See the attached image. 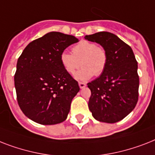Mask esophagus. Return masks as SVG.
Returning <instances> with one entry per match:
<instances>
[{"instance_id": "34e87169", "label": "esophagus", "mask_w": 155, "mask_h": 155, "mask_svg": "<svg viewBox=\"0 0 155 155\" xmlns=\"http://www.w3.org/2000/svg\"><path fill=\"white\" fill-rule=\"evenodd\" d=\"M79 86H80V88H84L86 87V84L84 82H79Z\"/></svg>"}]
</instances>
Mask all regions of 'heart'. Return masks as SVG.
Segmentation results:
<instances>
[{
    "label": "heart",
    "instance_id": "heart-1",
    "mask_svg": "<svg viewBox=\"0 0 155 155\" xmlns=\"http://www.w3.org/2000/svg\"><path fill=\"white\" fill-rule=\"evenodd\" d=\"M71 52L72 54L63 51L60 62L67 73L71 75H75L82 65L83 68L76 75L78 80H87L94 75L99 76L104 73L107 66V51L95 42L80 41L72 47Z\"/></svg>",
    "mask_w": 155,
    "mask_h": 155
}]
</instances>
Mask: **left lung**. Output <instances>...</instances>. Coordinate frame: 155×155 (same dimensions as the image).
<instances>
[{
	"label": "left lung",
	"instance_id": "1",
	"mask_svg": "<svg viewBox=\"0 0 155 155\" xmlns=\"http://www.w3.org/2000/svg\"><path fill=\"white\" fill-rule=\"evenodd\" d=\"M106 49L108 63L99 77L87 84L91 91L88 107L98 121L114 123L124 119L139 99L138 63L131 48L107 32L85 36Z\"/></svg>",
	"mask_w": 155,
	"mask_h": 155
}]
</instances>
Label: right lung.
I'll return each mask as SVG.
<instances>
[{
	"label": "right lung",
	"instance_id": "add662e5",
	"mask_svg": "<svg viewBox=\"0 0 155 155\" xmlns=\"http://www.w3.org/2000/svg\"><path fill=\"white\" fill-rule=\"evenodd\" d=\"M78 41L71 35L48 32L30 42L18 58L16 99L22 112L32 121L53 125L67 119L80 87L64 69L60 55Z\"/></svg>",
	"mask_w": 155,
	"mask_h": 155
}]
</instances>
